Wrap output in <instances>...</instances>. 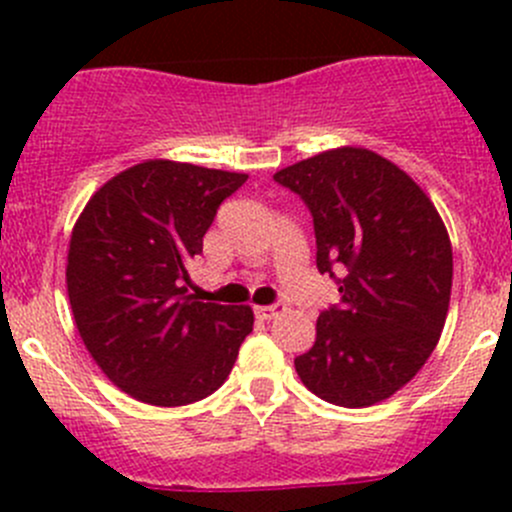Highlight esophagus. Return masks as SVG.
I'll return each mask as SVG.
<instances>
[{
    "instance_id": "1",
    "label": "esophagus",
    "mask_w": 512,
    "mask_h": 512,
    "mask_svg": "<svg viewBox=\"0 0 512 512\" xmlns=\"http://www.w3.org/2000/svg\"><path fill=\"white\" fill-rule=\"evenodd\" d=\"M282 309H285L282 304H270V307H255V314L260 319H265V322H270V319H275Z\"/></svg>"
}]
</instances>
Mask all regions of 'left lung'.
Here are the masks:
<instances>
[{
	"mask_svg": "<svg viewBox=\"0 0 512 512\" xmlns=\"http://www.w3.org/2000/svg\"><path fill=\"white\" fill-rule=\"evenodd\" d=\"M307 203L319 272H339L342 304L319 314L294 359L329 404L364 409L404 389L441 339L453 285L448 230L421 185L389 158L339 146L275 173Z\"/></svg>",
	"mask_w": 512,
	"mask_h": 512,
	"instance_id": "1",
	"label": "left lung"
}]
</instances>
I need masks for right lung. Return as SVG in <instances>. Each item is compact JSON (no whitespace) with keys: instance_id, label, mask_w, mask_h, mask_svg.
Here are the masks:
<instances>
[{"instance_id":"1","label":"right lung","mask_w":512,"mask_h":512,"mask_svg":"<svg viewBox=\"0 0 512 512\" xmlns=\"http://www.w3.org/2000/svg\"><path fill=\"white\" fill-rule=\"evenodd\" d=\"M245 173L153 158L101 185L71 230L66 292L86 352L133 399L185 406L223 386L252 307L185 294L188 265Z\"/></svg>"}]
</instances>
